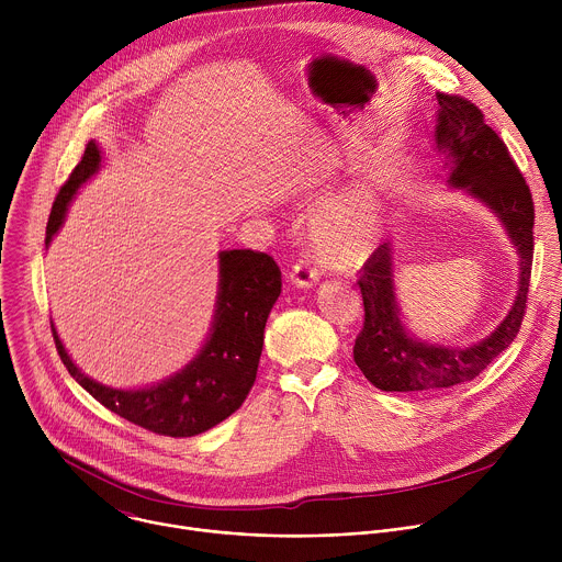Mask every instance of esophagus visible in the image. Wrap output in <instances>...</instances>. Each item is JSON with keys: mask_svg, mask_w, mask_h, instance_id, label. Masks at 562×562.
<instances>
[{"mask_svg": "<svg viewBox=\"0 0 562 562\" xmlns=\"http://www.w3.org/2000/svg\"><path fill=\"white\" fill-rule=\"evenodd\" d=\"M291 282L295 284V286H313L317 280H319V271H317V267L313 265V260L311 258H306V256H302L293 267H291Z\"/></svg>", "mask_w": 562, "mask_h": 562, "instance_id": "obj_1", "label": "esophagus"}]
</instances>
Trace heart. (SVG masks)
Instances as JSON below:
<instances>
[{
    "mask_svg": "<svg viewBox=\"0 0 562 562\" xmlns=\"http://www.w3.org/2000/svg\"><path fill=\"white\" fill-rule=\"evenodd\" d=\"M382 231V209L373 191L353 187L315 217V245L331 265L351 267L371 254Z\"/></svg>",
    "mask_w": 562,
    "mask_h": 562,
    "instance_id": "obj_1",
    "label": "heart"
}]
</instances>
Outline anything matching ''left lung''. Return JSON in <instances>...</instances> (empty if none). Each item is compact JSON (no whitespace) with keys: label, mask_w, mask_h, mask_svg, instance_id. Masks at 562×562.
<instances>
[{"label":"left lung","mask_w":562,"mask_h":562,"mask_svg":"<svg viewBox=\"0 0 562 562\" xmlns=\"http://www.w3.org/2000/svg\"><path fill=\"white\" fill-rule=\"evenodd\" d=\"M438 146L447 150L449 182L483 200L507 226L520 256V286L503 325L471 347H442L416 340L397 317L389 243L364 262L358 280L364 323L353 345V360L364 378L382 391H438L483 373L518 336L533 262V200L518 165L487 126L483 111L462 95L436 93Z\"/></svg>","instance_id":"left-lung-1"}]
</instances>
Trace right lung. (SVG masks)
Wrapping results in <instances>:
<instances>
[{"instance_id": "right-lung-1", "label": "right lung", "mask_w": 562, "mask_h": 562, "mask_svg": "<svg viewBox=\"0 0 562 562\" xmlns=\"http://www.w3.org/2000/svg\"><path fill=\"white\" fill-rule=\"evenodd\" d=\"M100 167V148L89 142L82 159L59 189L48 226L46 245L61 226L66 206L79 184ZM282 291V271L262 251L233 249L220 254V293L213 331L200 356L171 380L139 391L109 389L79 371L61 347L50 325L53 340L68 373L98 403L120 418L171 438L198 436L243 407L256 375L265 345V327L271 306Z\"/></svg>"}]
</instances>
